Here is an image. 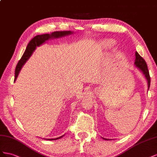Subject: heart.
Segmentation results:
<instances>
[{"instance_id":"b5f03b06","label":"heart","mask_w":157,"mask_h":157,"mask_svg":"<svg viewBox=\"0 0 157 157\" xmlns=\"http://www.w3.org/2000/svg\"><path fill=\"white\" fill-rule=\"evenodd\" d=\"M107 45H108V46H110V43H107Z\"/></svg>"}]
</instances>
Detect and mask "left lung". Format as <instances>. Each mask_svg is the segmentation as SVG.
Segmentation results:
<instances>
[{
    "instance_id": "obj_1",
    "label": "left lung",
    "mask_w": 157,
    "mask_h": 157,
    "mask_svg": "<svg viewBox=\"0 0 157 157\" xmlns=\"http://www.w3.org/2000/svg\"><path fill=\"white\" fill-rule=\"evenodd\" d=\"M135 65L137 68L140 69L143 74L145 75V78L147 80V82H148V90L150 87V83H151V78L149 75V72L148 70V68H147V65L145 60L143 59V58L139 55L137 52H136V60H135ZM105 140H109V139H105L103 138Z\"/></svg>"
}]
</instances>
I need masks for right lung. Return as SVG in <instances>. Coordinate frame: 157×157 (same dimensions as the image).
Returning <instances> with one entry per match:
<instances>
[{
    "label": "right lung",
    "mask_w": 157,
    "mask_h": 157,
    "mask_svg": "<svg viewBox=\"0 0 157 157\" xmlns=\"http://www.w3.org/2000/svg\"><path fill=\"white\" fill-rule=\"evenodd\" d=\"M72 33V31H55V32L52 33L51 34H43V35H38L34 37L31 40L29 43H28V46L26 47L25 51L24 53L23 56H21V59L19 60L18 63H17L16 68L15 70V78H14V82L18 76L20 71L22 68V66L24 65L26 61L29 59V58L32 55L33 52L35 50L37 47H39L43 43L45 42L47 40L52 39V38H59L66 35H68ZM64 136V135L55 139H47V140H56L60 139Z\"/></svg>",
    "instance_id": "right-lung-1"
}]
</instances>
